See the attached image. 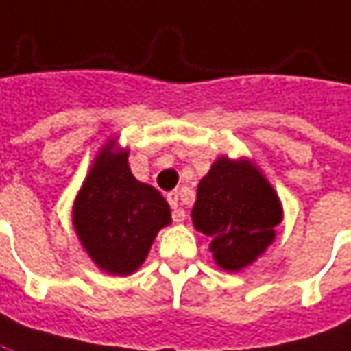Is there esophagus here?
Masks as SVG:
<instances>
[{
    "label": "esophagus",
    "mask_w": 351,
    "mask_h": 351,
    "mask_svg": "<svg viewBox=\"0 0 351 351\" xmlns=\"http://www.w3.org/2000/svg\"><path fill=\"white\" fill-rule=\"evenodd\" d=\"M167 202H169V206L173 207V221H175V223L184 221L186 211L182 209V207L178 206V192H171V194H167Z\"/></svg>",
    "instance_id": "1"
}]
</instances>
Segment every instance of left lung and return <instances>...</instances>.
Here are the masks:
<instances>
[{
    "mask_svg": "<svg viewBox=\"0 0 351 351\" xmlns=\"http://www.w3.org/2000/svg\"><path fill=\"white\" fill-rule=\"evenodd\" d=\"M192 221L211 238L215 263L238 273L275 240L282 206L275 188L250 159L219 157L197 186Z\"/></svg>",
    "mask_w": 351,
    "mask_h": 351,
    "instance_id": "obj_1",
    "label": "left lung"
}]
</instances>
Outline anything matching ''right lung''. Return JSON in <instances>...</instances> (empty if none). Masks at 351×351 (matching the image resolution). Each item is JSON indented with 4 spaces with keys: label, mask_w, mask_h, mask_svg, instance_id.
I'll return each mask as SVG.
<instances>
[{
    "label": "right lung",
    "mask_w": 351,
    "mask_h": 351,
    "mask_svg": "<svg viewBox=\"0 0 351 351\" xmlns=\"http://www.w3.org/2000/svg\"><path fill=\"white\" fill-rule=\"evenodd\" d=\"M171 223V209L154 186L136 180L128 149L109 140L94 159L73 206V225L86 254L109 275L134 273L157 232Z\"/></svg>",
    "instance_id": "add662e5"
}]
</instances>
